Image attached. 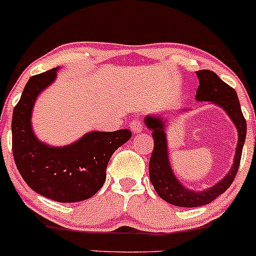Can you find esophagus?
<instances>
[{
  "label": "esophagus",
  "instance_id": "esophagus-1",
  "mask_svg": "<svg viewBox=\"0 0 256 256\" xmlns=\"http://www.w3.org/2000/svg\"><path fill=\"white\" fill-rule=\"evenodd\" d=\"M129 127H130V130L133 132L134 134H139V133H142V132L144 130L142 123L140 122V120H132L130 124H129Z\"/></svg>",
  "mask_w": 256,
  "mask_h": 256
}]
</instances>
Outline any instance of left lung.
I'll list each match as a JSON object with an SVG mask.
<instances>
[{
    "instance_id": "8db88e82",
    "label": "left lung",
    "mask_w": 256,
    "mask_h": 256,
    "mask_svg": "<svg viewBox=\"0 0 256 256\" xmlns=\"http://www.w3.org/2000/svg\"><path fill=\"white\" fill-rule=\"evenodd\" d=\"M196 74L200 81L196 92V100L200 102H208L209 104L222 108L236 127L238 139L234 163L228 174H225L222 179L210 188H203L200 191L191 190L180 182L170 164L168 136H166V128L170 118L168 116L166 117V114H146L144 117V123L152 132V138L154 140V152L148 164V174L152 185L162 200H164L169 204L182 206V208H194V206L208 204L228 190L234 182L240 166L246 136V123L240 110L236 90L226 84L213 71L200 70L197 71ZM192 108H178L173 114L175 116H179L180 114L190 112Z\"/></svg>"
}]
</instances>
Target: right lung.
I'll use <instances>...</instances> for the list:
<instances>
[{
	"label": "right lung",
	"instance_id": "right-lung-1",
	"mask_svg": "<svg viewBox=\"0 0 256 256\" xmlns=\"http://www.w3.org/2000/svg\"><path fill=\"white\" fill-rule=\"evenodd\" d=\"M60 68L32 76L25 86L13 111V156L20 175L34 191L56 202L74 203L88 200L102 188L108 160L132 133L128 129L92 130L64 146L40 140L32 127L34 106L56 82Z\"/></svg>",
	"mask_w": 256,
	"mask_h": 256
}]
</instances>
